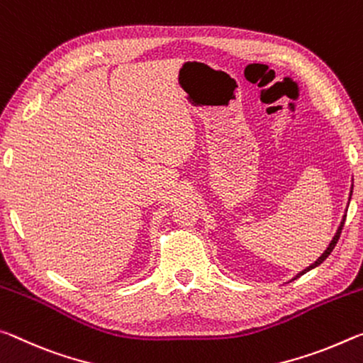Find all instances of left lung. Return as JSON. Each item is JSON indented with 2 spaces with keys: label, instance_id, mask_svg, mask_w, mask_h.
I'll list each match as a JSON object with an SVG mask.
<instances>
[{
  "label": "left lung",
  "instance_id": "obj_1",
  "mask_svg": "<svg viewBox=\"0 0 363 363\" xmlns=\"http://www.w3.org/2000/svg\"><path fill=\"white\" fill-rule=\"evenodd\" d=\"M352 189H354V185L350 186V193H349V201H350V198H352ZM347 207H349V203H347ZM347 207H346V211H344V216H342V218H341V223H340V227H337V230H336V233H335V236H333V240L330 241V245H328V247L325 249L323 251V254L320 255V257L315 260V262L313 264H311L308 267H306L304 270H301L298 275H294L293 278H291L289 281H293V280H296V278H299V277H302L304 275V273H307V272H311L312 269H315V267H318L320 264H323L325 260H326V257H328V255L331 254V251L333 249H335V246H336V242H337V240H340V235H341V231H342V227H344V222H346V213H347Z\"/></svg>",
  "mask_w": 363,
  "mask_h": 363
}]
</instances>
